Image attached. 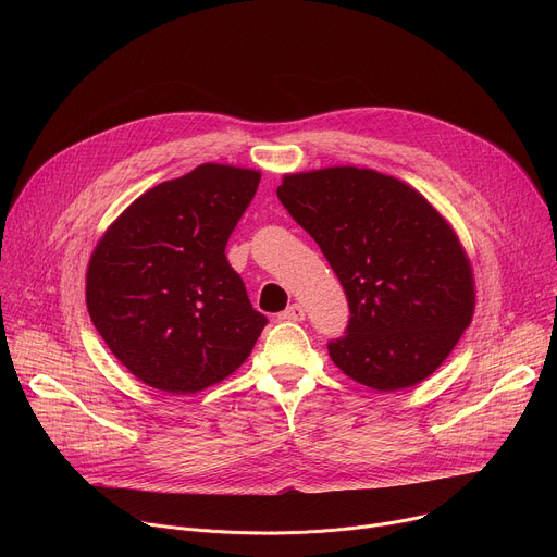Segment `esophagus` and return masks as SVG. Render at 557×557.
Instances as JSON below:
<instances>
[{
  "mask_svg": "<svg viewBox=\"0 0 557 557\" xmlns=\"http://www.w3.org/2000/svg\"><path fill=\"white\" fill-rule=\"evenodd\" d=\"M280 318H282V320H305V309H302V305L294 302V305H288V307L280 313Z\"/></svg>",
  "mask_w": 557,
  "mask_h": 557,
  "instance_id": "1",
  "label": "esophagus"
}]
</instances>
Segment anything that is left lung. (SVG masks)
<instances>
[{
  "label": "left lung",
  "instance_id": "8db88e82",
  "mask_svg": "<svg viewBox=\"0 0 557 557\" xmlns=\"http://www.w3.org/2000/svg\"><path fill=\"white\" fill-rule=\"evenodd\" d=\"M327 257L349 325L330 357L379 393L433 374L470 327L476 282L454 225L411 185L359 166L286 173L277 187Z\"/></svg>",
  "mask_w": 557,
  "mask_h": 557
}]
</instances>
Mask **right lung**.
Wrapping results in <instances>:
<instances>
[{
  "label": "right lung",
  "instance_id": "add662e5",
  "mask_svg": "<svg viewBox=\"0 0 557 557\" xmlns=\"http://www.w3.org/2000/svg\"><path fill=\"white\" fill-rule=\"evenodd\" d=\"M261 171L205 162L135 198L97 242L85 302L110 352L146 386L194 395L237 370L267 315L225 244Z\"/></svg>",
  "mask_w": 557,
  "mask_h": 557
}]
</instances>
